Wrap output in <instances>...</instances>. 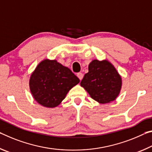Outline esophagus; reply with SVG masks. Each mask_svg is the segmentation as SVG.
I'll list each match as a JSON object with an SVG mask.
<instances>
[{
    "label": "esophagus",
    "mask_w": 152,
    "mask_h": 152,
    "mask_svg": "<svg viewBox=\"0 0 152 152\" xmlns=\"http://www.w3.org/2000/svg\"><path fill=\"white\" fill-rule=\"evenodd\" d=\"M77 77L80 79V80H81L82 79H83V74H82V73H78L77 74Z\"/></svg>",
    "instance_id": "obj_1"
}]
</instances>
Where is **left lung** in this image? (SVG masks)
Instances as JSON below:
<instances>
[{"label": "left lung", "mask_w": 152, "mask_h": 152, "mask_svg": "<svg viewBox=\"0 0 152 152\" xmlns=\"http://www.w3.org/2000/svg\"><path fill=\"white\" fill-rule=\"evenodd\" d=\"M81 86L91 98L101 104L116 99L121 88V77L113 64L107 61L94 60L89 64V72L84 75Z\"/></svg>", "instance_id": "1"}]
</instances>
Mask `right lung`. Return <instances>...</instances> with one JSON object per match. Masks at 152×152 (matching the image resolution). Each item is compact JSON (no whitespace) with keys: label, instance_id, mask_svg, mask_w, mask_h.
<instances>
[{"label":"right lung","instance_id":"add662e5","mask_svg":"<svg viewBox=\"0 0 152 152\" xmlns=\"http://www.w3.org/2000/svg\"><path fill=\"white\" fill-rule=\"evenodd\" d=\"M70 69L55 60H44L39 63L29 80L34 99L41 105L53 108L59 105L68 91L79 83Z\"/></svg>","mask_w":152,"mask_h":152}]
</instances>
